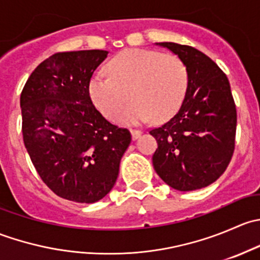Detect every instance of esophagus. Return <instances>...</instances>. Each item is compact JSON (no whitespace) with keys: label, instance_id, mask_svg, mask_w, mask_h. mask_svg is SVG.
I'll return each instance as SVG.
<instances>
[{"label":"esophagus","instance_id":"1","mask_svg":"<svg viewBox=\"0 0 260 260\" xmlns=\"http://www.w3.org/2000/svg\"><path fill=\"white\" fill-rule=\"evenodd\" d=\"M131 133H132V138L136 141V140H138L141 136H142L143 132L140 129H131Z\"/></svg>","mask_w":260,"mask_h":260}]
</instances>
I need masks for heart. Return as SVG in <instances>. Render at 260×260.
I'll list each match as a JSON object with an SVG mask.
<instances>
[{
    "label": "heart",
    "mask_w": 260,
    "mask_h": 260,
    "mask_svg": "<svg viewBox=\"0 0 260 260\" xmlns=\"http://www.w3.org/2000/svg\"><path fill=\"white\" fill-rule=\"evenodd\" d=\"M109 74L96 73L89 81V95L94 106L109 119L137 124L152 117L166 120L182 104L188 84L185 62L177 55L156 50L128 49L108 64ZM131 93H129V91Z\"/></svg>",
    "instance_id": "1"
}]
</instances>
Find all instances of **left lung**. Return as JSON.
Masks as SVG:
<instances>
[{"mask_svg": "<svg viewBox=\"0 0 260 260\" xmlns=\"http://www.w3.org/2000/svg\"><path fill=\"white\" fill-rule=\"evenodd\" d=\"M185 62L188 84L179 112L149 131L157 147L154 171L172 188L193 191L224 174L234 153L237 108L226 75L198 49L156 43Z\"/></svg>", "mask_w": 260, "mask_h": 260, "instance_id": "obj_1", "label": "left lung"}]
</instances>
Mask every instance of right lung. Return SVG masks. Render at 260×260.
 Segmentation results:
<instances>
[{
  "label": "right lung",
  "instance_id": "obj_1",
  "mask_svg": "<svg viewBox=\"0 0 260 260\" xmlns=\"http://www.w3.org/2000/svg\"><path fill=\"white\" fill-rule=\"evenodd\" d=\"M106 50L56 52L26 81L20 98L23 143L39 176L57 196L91 204L113 188L132 137L106 119L89 95Z\"/></svg>",
  "mask_w": 260,
  "mask_h": 260
}]
</instances>
